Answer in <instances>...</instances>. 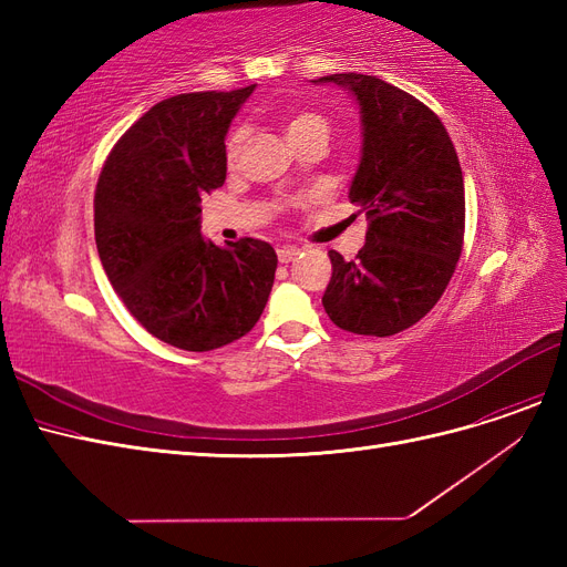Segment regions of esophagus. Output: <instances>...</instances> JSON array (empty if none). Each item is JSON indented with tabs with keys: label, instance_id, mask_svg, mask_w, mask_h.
<instances>
[{
	"label": "esophagus",
	"instance_id": "esophagus-1",
	"mask_svg": "<svg viewBox=\"0 0 567 567\" xmlns=\"http://www.w3.org/2000/svg\"><path fill=\"white\" fill-rule=\"evenodd\" d=\"M277 255H279V262H281V265H288V262H293L296 257L300 255V248L284 246V248H279V250H277Z\"/></svg>",
	"mask_w": 567,
	"mask_h": 567
}]
</instances>
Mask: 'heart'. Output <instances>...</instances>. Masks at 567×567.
Masks as SVG:
<instances>
[{
    "label": "heart",
    "instance_id": "1",
    "mask_svg": "<svg viewBox=\"0 0 567 567\" xmlns=\"http://www.w3.org/2000/svg\"><path fill=\"white\" fill-rule=\"evenodd\" d=\"M281 125L286 130L288 142L298 146L307 140H321L326 142L331 134V117L326 115L319 109L312 106H300V109H290L284 113L281 117ZM246 142V130L244 127H234L227 140H225V158L229 165H234L241 156V148Z\"/></svg>",
    "mask_w": 567,
    "mask_h": 567
}]
</instances>
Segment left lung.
Returning <instances> with one entry per match:
<instances>
[{
    "label": "left lung",
    "mask_w": 567,
    "mask_h": 567,
    "mask_svg": "<svg viewBox=\"0 0 567 567\" xmlns=\"http://www.w3.org/2000/svg\"><path fill=\"white\" fill-rule=\"evenodd\" d=\"M348 87L362 109V163L350 200L369 219L354 260L331 250L321 298L342 331L388 338L421 321L447 288L463 248L466 198L456 148L423 101L362 73L319 78Z\"/></svg>",
    "instance_id": "left-lung-1"
}]
</instances>
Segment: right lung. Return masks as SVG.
I'll return each instance as SVG.
<instances>
[{
  "instance_id": "add662e5",
  "label": "right lung",
  "mask_w": 567,
  "mask_h": 567,
  "mask_svg": "<svg viewBox=\"0 0 567 567\" xmlns=\"http://www.w3.org/2000/svg\"><path fill=\"white\" fill-rule=\"evenodd\" d=\"M255 84L151 106L101 167L94 236L130 315L158 340L208 352L244 338L271 293L277 252L260 238L205 241L200 198L227 179L225 136Z\"/></svg>"
}]
</instances>
